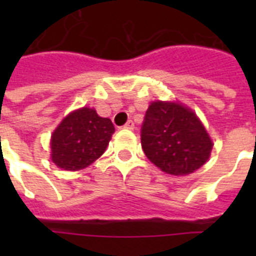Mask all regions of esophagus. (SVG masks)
Instances as JSON below:
<instances>
[{"instance_id":"esophagus-1","label":"esophagus","mask_w":256,"mask_h":256,"mask_svg":"<svg viewBox=\"0 0 256 256\" xmlns=\"http://www.w3.org/2000/svg\"><path fill=\"white\" fill-rule=\"evenodd\" d=\"M124 128H128V130H132V128H134V122H132V120H128V122L124 124Z\"/></svg>"}]
</instances>
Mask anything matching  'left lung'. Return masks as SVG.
Returning <instances> with one entry per match:
<instances>
[{"instance_id": "8db88e82", "label": "left lung", "mask_w": 256, "mask_h": 256, "mask_svg": "<svg viewBox=\"0 0 256 256\" xmlns=\"http://www.w3.org/2000/svg\"><path fill=\"white\" fill-rule=\"evenodd\" d=\"M140 144L152 164L187 175L206 164L212 142L194 112L175 102H152L140 128Z\"/></svg>"}]
</instances>
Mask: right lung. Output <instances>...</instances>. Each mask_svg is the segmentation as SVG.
<instances>
[{
	"instance_id": "1",
	"label": "right lung",
	"mask_w": 256,
	"mask_h": 256,
	"mask_svg": "<svg viewBox=\"0 0 256 256\" xmlns=\"http://www.w3.org/2000/svg\"><path fill=\"white\" fill-rule=\"evenodd\" d=\"M114 132L112 120L92 108L70 112L52 136V160L64 170L88 168L104 154Z\"/></svg>"
}]
</instances>
